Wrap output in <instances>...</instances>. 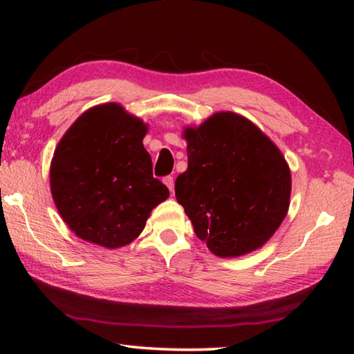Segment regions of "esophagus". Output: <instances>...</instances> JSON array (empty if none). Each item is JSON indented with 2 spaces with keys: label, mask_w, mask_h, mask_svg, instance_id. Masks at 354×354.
<instances>
[{
  "label": "esophagus",
  "mask_w": 354,
  "mask_h": 354,
  "mask_svg": "<svg viewBox=\"0 0 354 354\" xmlns=\"http://www.w3.org/2000/svg\"><path fill=\"white\" fill-rule=\"evenodd\" d=\"M164 184L167 185V187H169L170 192L173 190V187H175V181H173L171 176H165V178H164Z\"/></svg>",
  "instance_id": "obj_1"
}]
</instances>
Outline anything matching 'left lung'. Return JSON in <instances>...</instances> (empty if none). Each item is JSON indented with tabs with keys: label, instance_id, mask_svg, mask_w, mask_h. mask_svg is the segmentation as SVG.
<instances>
[{
	"label": "left lung",
	"instance_id": "obj_1",
	"mask_svg": "<svg viewBox=\"0 0 354 354\" xmlns=\"http://www.w3.org/2000/svg\"><path fill=\"white\" fill-rule=\"evenodd\" d=\"M187 170L175 195L211 253L239 257L263 247L286 218L292 176L287 160L248 118L215 112L185 127Z\"/></svg>",
	"mask_w": 354,
	"mask_h": 354
}]
</instances>
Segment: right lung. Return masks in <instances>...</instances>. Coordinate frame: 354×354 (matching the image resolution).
I'll return each instance as SVG.
<instances>
[{
  "label": "right lung",
  "instance_id": "add662e5",
  "mask_svg": "<svg viewBox=\"0 0 354 354\" xmlns=\"http://www.w3.org/2000/svg\"><path fill=\"white\" fill-rule=\"evenodd\" d=\"M148 124L118 103L87 109L59 140L50 167L55 205L75 234L104 248L139 237L170 192L153 178Z\"/></svg>",
  "mask_w": 354,
  "mask_h": 354
}]
</instances>
